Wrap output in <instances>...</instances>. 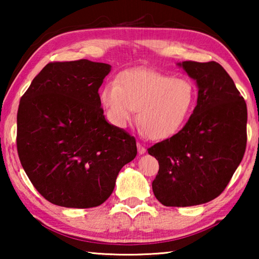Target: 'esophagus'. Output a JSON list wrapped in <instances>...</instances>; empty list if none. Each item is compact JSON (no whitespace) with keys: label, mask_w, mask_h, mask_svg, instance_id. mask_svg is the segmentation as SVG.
<instances>
[{"label":"esophagus","mask_w":259,"mask_h":259,"mask_svg":"<svg viewBox=\"0 0 259 259\" xmlns=\"http://www.w3.org/2000/svg\"><path fill=\"white\" fill-rule=\"evenodd\" d=\"M137 148H138V153H139L140 155H142V154H145V153H146V148L144 147V146L142 145V144H140L139 142L137 143Z\"/></svg>","instance_id":"obj_1"}]
</instances>
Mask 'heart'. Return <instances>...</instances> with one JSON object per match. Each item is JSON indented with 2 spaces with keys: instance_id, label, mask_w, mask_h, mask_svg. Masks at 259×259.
Masks as SVG:
<instances>
[{
  "instance_id": "1",
  "label": "heart",
  "mask_w": 259,
  "mask_h": 259,
  "mask_svg": "<svg viewBox=\"0 0 259 259\" xmlns=\"http://www.w3.org/2000/svg\"><path fill=\"white\" fill-rule=\"evenodd\" d=\"M108 117L123 128L137 121L147 137L168 139L182 130L195 106L196 91L191 80L152 69H130L109 82L100 95Z\"/></svg>"
}]
</instances>
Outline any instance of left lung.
<instances>
[{
    "label": "left lung",
    "instance_id": "1",
    "mask_svg": "<svg viewBox=\"0 0 259 259\" xmlns=\"http://www.w3.org/2000/svg\"><path fill=\"white\" fill-rule=\"evenodd\" d=\"M177 65L196 82V106L178 134L147 151L160 166L152 183L155 198L165 207H191L217 198L242 161L247 104L216 61Z\"/></svg>",
    "mask_w": 259,
    "mask_h": 259
}]
</instances>
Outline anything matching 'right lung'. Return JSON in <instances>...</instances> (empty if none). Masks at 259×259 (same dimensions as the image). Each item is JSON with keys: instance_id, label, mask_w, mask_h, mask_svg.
Masks as SVG:
<instances>
[{"instance_id": "obj_1", "label": "right lung", "mask_w": 259, "mask_h": 259, "mask_svg": "<svg viewBox=\"0 0 259 259\" xmlns=\"http://www.w3.org/2000/svg\"><path fill=\"white\" fill-rule=\"evenodd\" d=\"M111 65L88 59L43 67L20 99L17 150L37 192L66 208H93L112 194L136 139L108 123L98 90Z\"/></svg>"}]
</instances>
